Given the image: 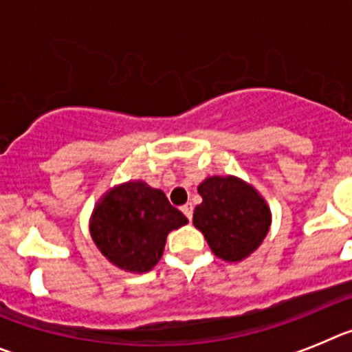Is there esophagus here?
<instances>
[{
	"instance_id": "1",
	"label": "esophagus",
	"mask_w": 352,
	"mask_h": 352,
	"mask_svg": "<svg viewBox=\"0 0 352 352\" xmlns=\"http://www.w3.org/2000/svg\"><path fill=\"white\" fill-rule=\"evenodd\" d=\"M182 212H184V215H186V217H188L189 221L192 219V205H191V204L184 205V207H182Z\"/></svg>"
}]
</instances>
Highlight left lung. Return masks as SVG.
Here are the masks:
<instances>
[{
	"mask_svg": "<svg viewBox=\"0 0 352 352\" xmlns=\"http://www.w3.org/2000/svg\"><path fill=\"white\" fill-rule=\"evenodd\" d=\"M198 192L204 201L196 205L192 223L215 256L240 261L258 249L270 228V210L251 186L235 177H208Z\"/></svg>",
	"mask_w": 352,
	"mask_h": 352,
	"instance_id": "left-lung-1",
	"label": "left lung"
}]
</instances>
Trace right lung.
<instances>
[{
    "label": "right lung",
    "instance_id": "right-lung-1",
    "mask_svg": "<svg viewBox=\"0 0 352 352\" xmlns=\"http://www.w3.org/2000/svg\"><path fill=\"white\" fill-rule=\"evenodd\" d=\"M186 223L163 191L138 180L107 192L91 219V235L113 265L142 274L160 261L170 231Z\"/></svg>",
    "mask_w": 352,
    "mask_h": 352
}]
</instances>
